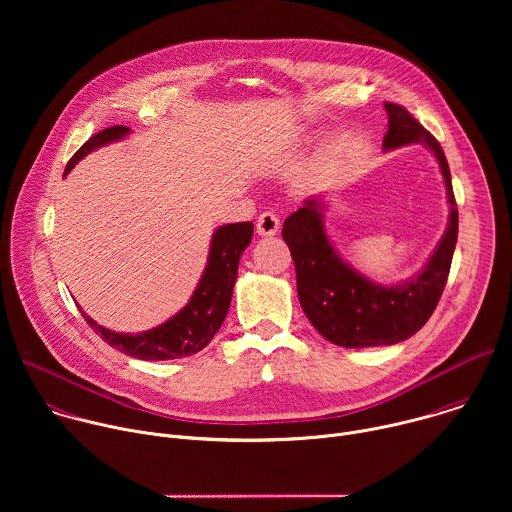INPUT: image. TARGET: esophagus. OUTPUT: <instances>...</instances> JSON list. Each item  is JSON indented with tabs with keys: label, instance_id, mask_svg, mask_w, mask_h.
I'll return each instance as SVG.
<instances>
[{
	"label": "esophagus",
	"instance_id": "1",
	"mask_svg": "<svg viewBox=\"0 0 512 512\" xmlns=\"http://www.w3.org/2000/svg\"><path fill=\"white\" fill-rule=\"evenodd\" d=\"M279 231V218L275 212H261L257 218V233L261 237H273Z\"/></svg>",
	"mask_w": 512,
	"mask_h": 512
}]
</instances>
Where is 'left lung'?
I'll return each mask as SVG.
<instances>
[{
  "label": "left lung",
  "mask_w": 512,
  "mask_h": 512,
  "mask_svg": "<svg viewBox=\"0 0 512 512\" xmlns=\"http://www.w3.org/2000/svg\"><path fill=\"white\" fill-rule=\"evenodd\" d=\"M385 111L389 131L383 150L411 143L425 145L440 164L446 182L448 227L427 263L413 277L395 285L364 277L330 243L320 196L304 200L302 208L285 218L281 231L294 257L304 314L326 340L346 348L389 346L421 330L442 298L458 241V208L442 145L401 105L385 103Z\"/></svg>",
  "instance_id": "8db88e82"
}]
</instances>
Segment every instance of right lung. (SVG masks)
Segmentation results:
<instances>
[{
	"label": "right lung",
	"mask_w": 512,
	"mask_h": 512,
	"mask_svg": "<svg viewBox=\"0 0 512 512\" xmlns=\"http://www.w3.org/2000/svg\"><path fill=\"white\" fill-rule=\"evenodd\" d=\"M129 127L125 125H113L97 135H93L89 141H85L83 148L70 158L66 164L64 176L75 168L87 154L103 148L107 143L119 141L129 135ZM253 239V223H233L218 227L210 239V251L206 259V267L202 271V277L194 289L190 302L170 320L164 324L137 332V334H121L113 332L109 328L99 326L93 318H89L83 310L87 324L101 334V338L117 348L123 354H129L139 360H172V358H184L190 354H196L202 350L212 336L223 326L231 298L233 287L237 279L239 259L247 245Z\"/></svg>",
	"instance_id": "right-lung-1"
}]
</instances>
